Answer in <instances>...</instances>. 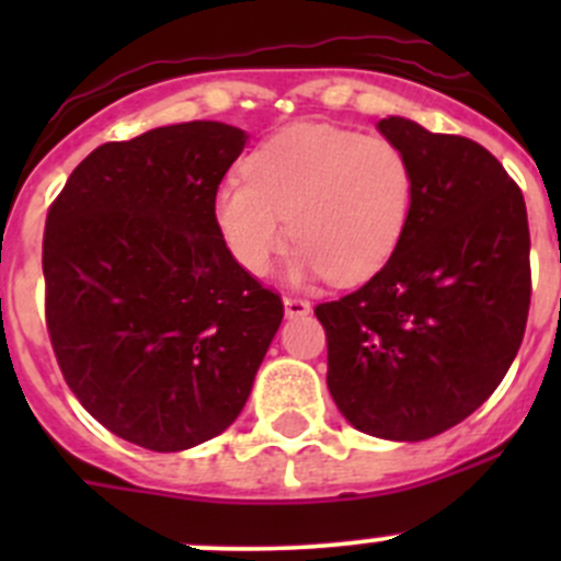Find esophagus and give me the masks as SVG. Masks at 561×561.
<instances>
[{
  "label": "esophagus",
  "instance_id": "esophagus-1",
  "mask_svg": "<svg viewBox=\"0 0 561 561\" xmlns=\"http://www.w3.org/2000/svg\"><path fill=\"white\" fill-rule=\"evenodd\" d=\"M312 312L307 298H298V296H285V314L287 317H304Z\"/></svg>",
  "mask_w": 561,
  "mask_h": 561
}]
</instances>
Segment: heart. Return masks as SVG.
<instances>
[{
  "instance_id": "obj_1",
  "label": "heart",
  "mask_w": 561,
  "mask_h": 561,
  "mask_svg": "<svg viewBox=\"0 0 561 561\" xmlns=\"http://www.w3.org/2000/svg\"><path fill=\"white\" fill-rule=\"evenodd\" d=\"M415 208V171L393 140L331 124H293L214 195V222L236 263L263 276L298 241L296 276L355 285L393 257Z\"/></svg>"
}]
</instances>
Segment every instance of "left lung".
Masks as SVG:
<instances>
[{"instance_id": "8db88e82", "label": "left lung", "mask_w": 561, "mask_h": 561, "mask_svg": "<svg viewBox=\"0 0 561 561\" xmlns=\"http://www.w3.org/2000/svg\"><path fill=\"white\" fill-rule=\"evenodd\" d=\"M377 127L415 171L410 228L364 287L314 314L339 412L371 437L421 443L472 415L522 347L529 222L489 149L401 116Z\"/></svg>"}]
</instances>
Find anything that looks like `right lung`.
I'll return each mask as SVG.
<instances>
[{
	"mask_svg": "<svg viewBox=\"0 0 561 561\" xmlns=\"http://www.w3.org/2000/svg\"><path fill=\"white\" fill-rule=\"evenodd\" d=\"M244 144L222 122L103 144L45 217V325L61 375L89 415L146 450L222 434L285 317L214 222Z\"/></svg>",
	"mask_w": 561,
	"mask_h": 561,
	"instance_id": "1",
	"label": "right lung"
}]
</instances>
